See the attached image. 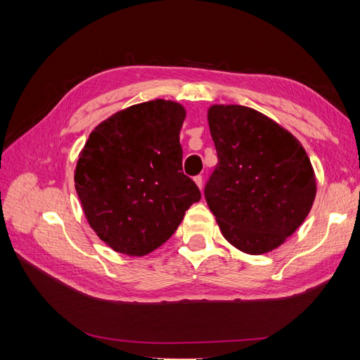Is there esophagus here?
<instances>
[{
  "mask_svg": "<svg viewBox=\"0 0 360 360\" xmlns=\"http://www.w3.org/2000/svg\"><path fill=\"white\" fill-rule=\"evenodd\" d=\"M195 182L196 186L200 187V190H202V176H195Z\"/></svg>",
  "mask_w": 360,
  "mask_h": 360,
  "instance_id": "34e87169",
  "label": "esophagus"
}]
</instances>
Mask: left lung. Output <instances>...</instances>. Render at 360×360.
I'll use <instances>...</instances> for the list:
<instances>
[{
  "label": "left lung",
  "mask_w": 360,
  "mask_h": 360,
  "mask_svg": "<svg viewBox=\"0 0 360 360\" xmlns=\"http://www.w3.org/2000/svg\"><path fill=\"white\" fill-rule=\"evenodd\" d=\"M218 164L204 188L224 238L250 255L277 249L316 200V174L297 137L241 105L207 111Z\"/></svg>",
  "instance_id": "obj_1"
}]
</instances>
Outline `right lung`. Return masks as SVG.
Here are the masks:
<instances>
[{
    "mask_svg": "<svg viewBox=\"0 0 360 360\" xmlns=\"http://www.w3.org/2000/svg\"><path fill=\"white\" fill-rule=\"evenodd\" d=\"M184 119L181 103L156 98L112 114L89 134L75 167V190L89 226L112 250L150 254L201 200L182 172Z\"/></svg>",
    "mask_w": 360,
    "mask_h": 360,
    "instance_id": "add662e5",
    "label": "right lung"
}]
</instances>
